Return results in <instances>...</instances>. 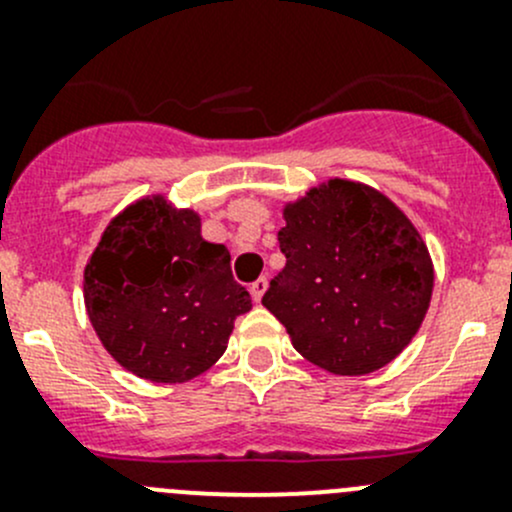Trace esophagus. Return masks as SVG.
<instances>
[{
	"label": "esophagus",
	"mask_w": 512,
	"mask_h": 512,
	"mask_svg": "<svg viewBox=\"0 0 512 512\" xmlns=\"http://www.w3.org/2000/svg\"><path fill=\"white\" fill-rule=\"evenodd\" d=\"M250 292H252V299H255V302H260L262 294L267 292V277H260V280L252 282V285H250Z\"/></svg>",
	"instance_id": "1"
}]
</instances>
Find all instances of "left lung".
Listing matches in <instances>:
<instances>
[{"label":"left lung","mask_w":512,"mask_h":512,"mask_svg":"<svg viewBox=\"0 0 512 512\" xmlns=\"http://www.w3.org/2000/svg\"><path fill=\"white\" fill-rule=\"evenodd\" d=\"M285 267L262 304L294 349L342 376L371 374L411 342L426 317L433 265L416 227L376 190L329 180L285 208Z\"/></svg>","instance_id":"1"}]
</instances>
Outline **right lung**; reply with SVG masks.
<instances>
[{
    "label": "right lung",
    "instance_id": "obj_1",
    "mask_svg": "<svg viewBox=\"0 0 512 512\" xmlns=\"http://www.w3.org/2000/svg\"><path fill=\"white\" fill-rule=\"evenodd\" d=\"M86 312L108 354L136 376L180 384L227 349L250 292L193 210L138 200L103 232L84 272Z\"/></svg>",
    "mask_w": 512,
    "mask_h": 512
}]
</instances>
